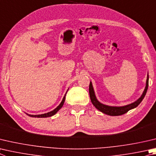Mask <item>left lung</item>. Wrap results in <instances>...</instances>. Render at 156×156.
Instances as JSON below:
<instances>
[{"instance_id":"1","label":"left lung","mask_w":156,"mask_h":156,"mask_svg":"<svg viewBox=\"0 0 156 156\" xmlns=\"http://www.w3.org/2000/svg\"><path fill=\"white\" fill-rule=\"evenodd\" d=\"M148 86H149V73H147L145 88L143 90L142 95H141L140 97L138 98L136 101H135L133 103L127 104V105H126V106H112L106 105V104H104L102 103H101L100 101H98L97 98H96L92 83L91 81H90L89 84L90 99L93 104V105L101 112H103L104 114L110 115V116H119V115L125 114V113H126L127 112H128L129 110H132L133 108H135L136 107H137L138 105H139L141 101H143L144 98H145L146 93L147 91V89H148Z\"/></svg>"}]
</instances>
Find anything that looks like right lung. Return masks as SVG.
Masks as SVG:
<instances>
[{"label": "right lung", "instance_id": "1", "mask_svg": "<svg viewBox=\"0 0 156 156\" xmlns=\"http://www.w3.org/2000/svg\"><path fill=\"white\" fill-rule=\"evenodd\" d=\"M68 90H69V89H67V90L66 91V94H65V95H64V97H63V100H62V101H61V102L60 103V104H59V105L56 108H55L53 110H52V111H50V112H47V113H44V114H41V115H30V114H28V113H27V112H25L26 113V114L28 115V116H29V117H37V118H45V117H52V116H53V115H55L56 112H57L59 110H60L62 107H63V104H64V102H65V100H66V93H67V91H68Z\"/></svg>", "mask_w": 156, "mask_h": 156}]
</instances>
